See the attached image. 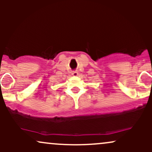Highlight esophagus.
Segmentation results:
<instances>
[{"label": "esophagus", "instance_id": "obj_1", "mask_svg": "<svg viewBox=\"0 0 152 152\" xmlns=\"http://www.w3.org/2000/svg\"><path fill=\"white\" fill-rule=\"evenodd\" d=\"M72 74H73V76H78V72L76 71H74L72 72Z\"/></svg>", "mask_w": 152, "mask_h": 152}]
</instances>
